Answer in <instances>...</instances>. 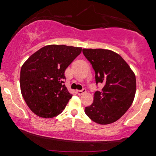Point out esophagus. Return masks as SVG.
<instances>
[{
  "label": "esophagus",
  "mask_w": 156,
  "mask_h": 156,
  "mask_svg": "<svg viewBox=\"0 0 156 156\" xmlns=\"http://www.w3.org/2000/svg\"><path fill=\"white\" fill-rule=\"evenodd\" d=\"M86 89H83L82 90H77V91H76V93H77L79 95H82V94H83L84 93H86Z\"/></svg>",
  "instance_id": "1"
}]
</instances>
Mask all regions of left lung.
Listing matches in <instances>:
<instances>
[{"mask_svg":"<svg viewBox=\"0 0 156 156\" xmlns=\"http://www.w3.org/2000/svg\"><path fill=\"white\" fill-rule=\"evenodd\" d=\"M83 55L95 72L94 101L85 108L86 115L96 123L107 125L121 118L130 108L136 92V78L126 61L119 54L103 49H83Z\"/></svg>","mask_w":156,"mask_h":156,"instance_id":"obj_1","label":"left lung"}]
</instances>
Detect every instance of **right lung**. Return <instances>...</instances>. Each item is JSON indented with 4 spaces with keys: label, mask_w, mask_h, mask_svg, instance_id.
I'll return each mask as SVG.
<instances>
[{
    "label": "right lung",
    "mask_w": 156,
    "mask_h": 156,
    "mask_svg": "<svg viewBox=\"0 0 156 156\" xmlns=\"http://www.w3.org/2000/svg\"><path fill=\"white\" fill-rule=\"evenodd\" d=\"M82 48L49 45L30 55L20 72L22 97L34 113L52 118L65 110L72 94L65 85L67 67Z\"/></svg>",
    "instance_id": "obj_1"
}]
</instances>
